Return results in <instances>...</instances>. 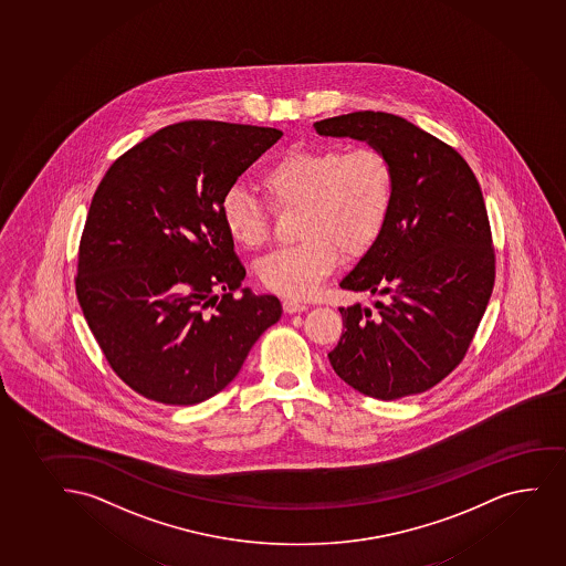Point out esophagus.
Instances as JSON below:
<instances>
[{"label":"esophagus","instance_id":"1","mask_svg":"<svg viewBox=\"0 0 566 566\" xmlns=\"http://www.w3.org/2000/svg\"><path fill=\"white\" fill-rule=\"evenodd\" d=\"M283 307H285L286 313H296L307 310V304L306 302H300V300L285 298L283 300Z\"/></svg>","mask_w":566,"mask_h":566}]
</instances>
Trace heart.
Instances as JSON below:
<instances>
[{"label": "heart", "mask_w": 566, "mask_h": 566, "mask_svg": "<svg viewBox=\"0 0 566 566\" xmlns=\"http://www.w3.org/2000/svg\"><path fill=\"white\" fill-rule=\"evenodd\" d=\"M259 185L273 211H300V243L259 264L262 285L306 298L338 266L339 251L358 256L374 248L389 219L395 169L384 150L360 145L291 149L260 171ZM222 224L248 251L270 241V209L245 190H228Z\"/></svg>", "instance_id": "heart-1"}]
</instances>
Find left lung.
Here are the masks:
<instances>
[{
	"instance_id": "1",
	"label": "left lung",
	"mask_w": 566,
	"mask_h": 566,
	"mask_svg": "<svg viewBox=\"0 0 566 566\" xmlns=\"http://www.w3.org/2000/svg\"><path fill=\"white\" fill-rule=\"evenodd\" d=\"M355 137L395 169L389 219L339 286L379 294L376 307H339L344 331L328 353L345 384L377 400L419 395L455 370L494 285V248L480 182L451 145L381 111L313 124Z\"/></svg>"
}]
</instances>
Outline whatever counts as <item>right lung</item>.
Returning <instances> with one entry per match:
<instances>
[{"instance_id": "add662e5", "label": "right lung", "mask_w": 566, "mask_h": 566, "mask_svg": "<svg viewBox=\"0 0 566 566\" xmlns=\"http://www.w3.org/2000/svg\"><path fill=\"white\" fill-rule=\"evenodd\" d=\"M281 136L251 124L185 120L105 171L78 243L75 293L105 360L137 395L169 406L208 400L280 321L277 296L241 289L245 268L221 208L235 179Z\"/></svg>"}]
</instances>
